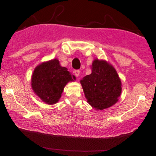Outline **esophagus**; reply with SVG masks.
Returning a JSON list of instances; mask_svg holds the SVG:
<instances>
[{"mask_svg":"<svg viewBox=\"0 0 156 156\" xmlns=\"http://www.w3.org/2000/svg\"><path fill=\"white\" fill-rule=\"evenodd\" d=\"M74 74L75 76H76L77 78H78V76H79L80 75V70H78V69H76V70L74 71Z\"/></svg>","mask_w":156,"mask_h":156,"instance_id":"obj_1","label":"esophagus"}]
</instances>
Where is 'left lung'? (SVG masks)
Here are the masks:
<instances>
[{
    "mask_svg": "<svg viewBox=\"0 0 156 156\" xmlns=\"http://www.w3.org/2000/svg\"><path fill=\"white\" fill-rule=\"evenodd\" d=\"M91 69L92 73L80 80L87 103L96 110L110 108L119 101L120 78L115 68L105 60L95 58Z\"/></svg>",
    "mask_w": 156,
    "mask_h": 156,
    "instance_id": "left-lung-1",
    "label": "left lung"
}]
</instances>
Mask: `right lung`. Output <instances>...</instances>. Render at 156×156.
<instances>
[{"label": "right lung", "mask_w": 156, "mask_h": 156, "mask_svg": "<svg viewBox=\"0 0 156 156\" xmlns=\"http://www.w3.org/2000/svg\"><path fill=\"white\" fill-rule=\"evenodd\" d=\"M76 77L62 67L57 58L44 62L35 67L31 76V88L44 103L53 105L60 100L64 87Z\"/></svg>", "instance_id": "right-lung-1"}]
</instances>
